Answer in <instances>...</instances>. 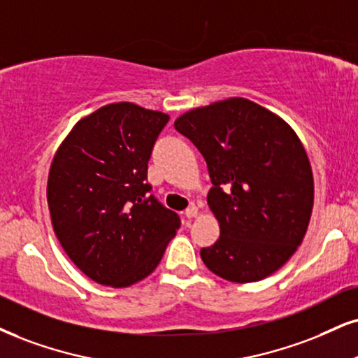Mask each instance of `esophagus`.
Here are the masks:
<instances>
[{
    "mask_svg": "<svg viewBox=\"0 0 358 358\" xmlns=\"http://www.w3.org/2000/svg\"><path fill=\"white\" fill-rule=\"evenodd\" d=\"M197 213H199V210H197V207L192 204V206H189V207H187L186 213H184V214H186V217H187V219H192V217H196Z\"/></svg>",
    "mask_w": 358,
    "mask_h": 358,
    "instance_id": "obj_1",
    "label": "esophagus"
}]
</instances>
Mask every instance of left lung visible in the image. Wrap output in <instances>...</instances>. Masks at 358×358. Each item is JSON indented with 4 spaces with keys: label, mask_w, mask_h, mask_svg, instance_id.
<instances>
[{
    "label": "left lung",
    "mask_w": 358,
    "mask_h": 358,
    "mask_svg": "<svg viewBox=\"0 0 358 358\" xmlns=\"http://www.w3.org/2000/svg\"><path fill=\"white\" fill-rule=\"evenodd\" d=\"M206 159L207 204L220 237L201 249L210 272L245 284L292 257L314 207V176L292 127L244 98L192 109L174 122Z\"/></svg>",
    "instance_id": "1"
}]
</instances>
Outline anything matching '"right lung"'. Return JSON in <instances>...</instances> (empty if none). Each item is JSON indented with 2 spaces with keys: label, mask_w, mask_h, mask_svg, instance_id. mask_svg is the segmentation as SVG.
Instances as JSON below:
<instances>
[{
  "label": "right lung",
  "mask_w": 358,
  "mask_h": 358,
  "mask_svg": "<svg viewBox=\"0 0 358 358\" xmlns=\"http://www.w3.org/2000/svg\"><path fill=\"white\" fill-rule=\"evenodd\" d=\"M167 121L132 103L103 106L73 127L52 159V229L68 257L98 284L143 280L180 227L148 184V162Z\"/></svg>",
  "instance_id": "add662e5"
}]
</instances>
